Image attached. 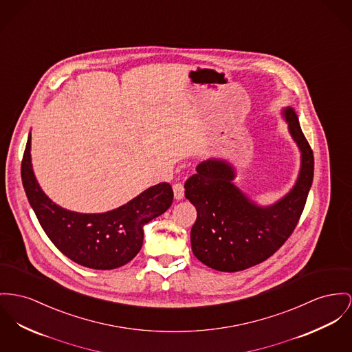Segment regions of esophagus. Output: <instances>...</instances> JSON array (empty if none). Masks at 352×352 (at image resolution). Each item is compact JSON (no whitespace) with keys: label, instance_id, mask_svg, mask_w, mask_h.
I'll return each instance as SVG.
<instances>
[{"label":"esophagus","instance_id":"34e87169","mask_svg":"<svg viewBox=\"0 0 352 352\" xmlns=\"http://www.w3.org/2000/svg\"><path fill=\"white\" fill-rule=\"evenodd\" d=\"M173 195H175V199L176 200H182L184 197V186L177 183L173 186Z\"/></svg>","mask_w":352,"mask_h":352}]
</instances>
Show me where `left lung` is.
Returning <instances> with one entry per match:
<instances>
[{"mask_svg": "<svg viewBox=\"0 0 352 352\" xmlns=\"http://www.w3.org/2000/svg\"><path fill=\"white\" fill-rule=\"evenodd\" d=\"M300 151V170L294 187L276 203L258 206L234 186L236 169L212 157L196 166L186 182V197L197 219L190 230L196 258L213 270L236 272L272 256L294 232L314 179V153L292 108L281 111Z\"/></svg>", "mask_w": 352, "mask_h": 352, "instance_id": "left-lung-1", "label": "left lung"}]
</instances>
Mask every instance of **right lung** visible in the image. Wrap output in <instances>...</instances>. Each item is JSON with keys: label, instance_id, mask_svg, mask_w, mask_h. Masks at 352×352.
I'll use <instances>...</instances> for the list:
<instances>
[{"label": "right lung", "instance_id": "obj_1", "mask_svg": "<svg viewBox=\"0 0 352 352\" xmlns=\"http://www.w3.org/2000/svg\"><path fill=\"white\" fill-rule=\"evenodd\" d=\"M29 133L21 177L26 197L50 241L74 263L94 270H113L135 258L142 245L144 226L172 204L173 190L160 183L126 204L102 213H80L53 203L37 183Z\"/></svg>", "mask_w": 352, "mask_h": 352}]
</instances>
